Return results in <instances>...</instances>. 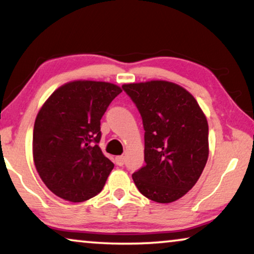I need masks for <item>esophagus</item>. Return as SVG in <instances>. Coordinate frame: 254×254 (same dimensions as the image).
Returning a JSON list of instances; mask_svg holds the SVG:
<instances>
[{"mask_svg": "<svg viewBox=\"0 0 254 254\" xmlns=\"http://www.w3.org/2000/svg\"><path fill=\"white\" fill-rule=\"evenodd\" d=\"M125 159L124 156H118V157H116V164L119 165V166H123L125 164Z\"/></svg>", "mask_w": 254, "mask_h": 254, "instance_id": "34e87169", "label": "esophagus"}]
</instances>
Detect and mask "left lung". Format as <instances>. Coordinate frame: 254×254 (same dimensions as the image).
Wrapping results in <instances>:
<instances>
[{
  "label": "left lung",
  "instance_id": "obj_1",
  "mask_svg": "<svg viewBox=\"0 0 254 254\" xmlns=\"http://www.w3.org/2000/svg\"><path fill=\"white\" fill-rule=\"evenodd\" d=\"M144 128L145 165L134 173L137 190L155 202L170 203L199 180L208 155V123L195 98L176 83L124 84Z\"/></svg>",
  "mask_w": 254,
  "mask_h": 254
}]
</instances>
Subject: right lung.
Segmentation results:
<instances>
[{"label": "right lung", "mask_w": 254, "mask_h": 254, "mask_svg": "<svg viewBox=\"0 0 254 254\" xmlns=\"http://www.w3.org/2000/svg\"><path fill=\"white\" fill-rule=\"evenodd\" d=\"M123 91L109 82H68L41 106L33 128L32 154L41 180L70 202L96 196L114 164L98 147L100 119Z\"/></svg>", "instance_id": "1"}]
</instances>
